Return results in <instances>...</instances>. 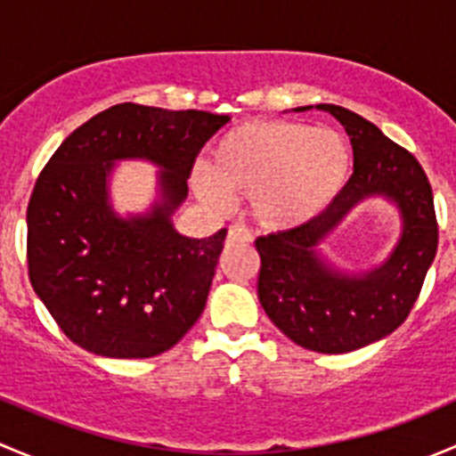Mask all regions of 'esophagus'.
<instances>
[{"mask_svg": "<svg viewBox=\"0 0 456 456\" xmlns=\"http://www.w3.org/2000/svg\"><path fill=\"white\" fill-rule=\"evenodd\" d=\"M251 242V233L247 232L242 224H232L227 232V245H249Z\"/></svg>", "mask_w": 456, "mask_h": 456, "instance_id": "34e87169", "label": "esophagus"}]
</instances>
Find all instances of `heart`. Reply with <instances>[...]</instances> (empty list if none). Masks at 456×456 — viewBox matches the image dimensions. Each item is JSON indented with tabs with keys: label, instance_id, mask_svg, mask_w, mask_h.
<instances>
[{
	"label": "heart",
	"instance_id": "obj_1",
	"mask_svg": "<svg viewBox=\"0 0 456 456\" xmlns=\"http://www.w3.org/2000/svg\"><path fill=\"white\" fill-rule=\"evenodd\" d=\"M351 169L346 141L326 127L254 121L223 136L209 172L194 174L202 202L224 209L229 196L251 199L257 223L287 232L317 218L339 196Z\"/></svg>",
	"mask_w": 456,
	"mask_h": 456
}]
</instances>
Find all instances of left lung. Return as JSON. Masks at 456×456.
Returning a JSON list of instances; mask_svg holds the SVG:
<instances>
[{
  "label": "left lung",
  "instance_id": "obj_1",
  "mask_svg": "<svg viewBox=\"0 0 456 456\" xmlns=\"http://www.w3.org/2000/svg\"><path fill=\"white\" fill-rule=\"evenodd\" d=\"M315 108L333 114L346 130L353 176L311 223L257 238V297L269 320L297 346L335 355L377 342L406 320L435 260L439 232L419 160L360 114L333 103ZM375 195L398 207L403 233L379 267L348 274L330 265L319 245L362 200Z\"/></svg>",
  "mask_w": 456,
  "mask_h": 456
}]
</instances>
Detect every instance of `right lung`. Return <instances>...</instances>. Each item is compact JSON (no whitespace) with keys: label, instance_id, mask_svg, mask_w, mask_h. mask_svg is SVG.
<instances>
[{"label":"right lung","instance_id":"obj_1","mask_svg":"<svg viewBox=\"0 0 456 456\" xmlns=\"http://www.w3.org/2000/svg\"><path fill=\"white\" fill-rule=\"evenodd\" d=\"M227 114L118 103L77 127L41 169L28 223L30 284L59 329L86 351L142 360L169 351L196 324L227 229L209 238L176 232L172 214L187 178ZM161 169L159 200L118 216L109 176L118 159Z\"/></svg>","mask_w":456,"mask_h":456}]
</instances>
